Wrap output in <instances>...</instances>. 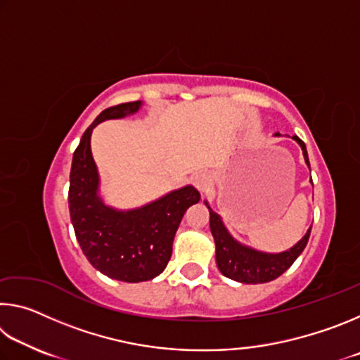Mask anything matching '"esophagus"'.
<instances>
[{"label": "esophagus", "mask_w": 360, "mask_h": 360, "mask_svg": "<svg viewBox=\"0 0 360 360\" xmlns=\"http://www.w3.org/2000/svg\"><path fill=\"white\" fill-rule=\"evenodd\" d=\"M192 184L195 186V188H198L200 192H205L206 188L211 186V176L206 173H195L192 176Z\"/></svg>", "instance_id": "34e87169"}]
</instances>
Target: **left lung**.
I'll list each match as a JSON object with an SVG mask.
<instances>
[{"label": "left lung", "instance_id": "8db88e82", "mask_svg": "<svg viewBox=\"0 0 360 360\" xmlns=\"http://www.w3.org/2000/svg\"><path fill=\"white\" fill-rule=\"evenodd\" d=\"M275 136H281V133H275ZM292 139L302 148L304 163L309 168L307 146H304V143L297 135L292 136ZM205 205L210 210V229L216 245V264L219 271L224 276L243 284H264L281 276L294 264L298 255L303 252V249L308 243L309 233H311V227H309L307 233L303 235V238L295 243L292 248H289L288 251H257V249L243 245L238 240H235L230 235L227 227L224 225L222 217L211 210V206L206 200Z\"/></svg>", "mask_w": 360, "mask_h": 360}]
</instances>
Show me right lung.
<instances>
[{"instance_id": "1", "label": "right lung", "mask_w": 360, "mask_h": 360, "mask_svg": "<svg viewBox=\"0 0 360 360\" xmlns=\"http://www.w3.org/2000/svg\"><path fill=\"white\" fill-rule=\"evenodd\" d=\"M141 106L143 101H131L105 109L84 131L70 173V216L79 246L96 270L124 283L149 281L165 270L182 216L200 202L193 186L176 188L133 210H117L103 202L90 149L92 131L105 120L136 114Z\"/></svg>"}]
</instances>
